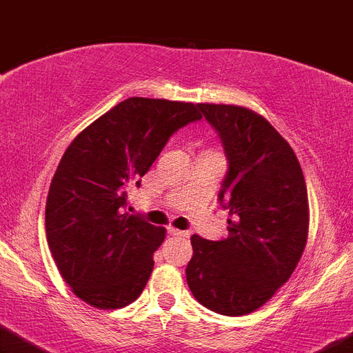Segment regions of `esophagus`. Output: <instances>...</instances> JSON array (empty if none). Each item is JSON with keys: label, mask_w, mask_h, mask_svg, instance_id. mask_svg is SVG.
<instances>
[{"label": "esophagus", "mask_w": 353, "mask_h": 353, "mask_svg": "<svg viewBox=\"0 0 353 353\" xmlns=\"http://www.w3.org/2000/svg\"><path fill=\"white\" fill-rule=\"evenodd\" d=\"M167 232H169L170 236H176V237H188V232L179 230V228H174V227H167Z\"/></svg>", "instance_id": "esophagus-1"}]
</instances>
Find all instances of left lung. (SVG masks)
I'll list each match as a JSON object with an SVG mask.
<instances>
[{
    "mask_svg": "<svg viewBox=\"0 0 353 353\" xmlns=\"http://www.w3.org/2000/svg\"><path fill=\"white\" fill-rule=\"evenodd\" d=\"M220 133L228 172L218 193L228 237L192 236L186 281L202 306L227 316L268 303L295 271L307 241L310 205L294 149L255 110L199 103Z\"/></svg>",
    "mask_w": 353,
    "mask_h": 353,
    "instance_id": "obj_1",
    "label": "left lung"
}]
</instances>
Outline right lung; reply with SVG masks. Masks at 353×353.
Returning <instances> with one entry per match:
<instances>
[{
    "label": "right lung",
    "mask_w": 353,
    "mask_h": 353,
    "mask_svg": "<svg viewBox=\"0 0 353 353\" xmlns=\"http://www.w3.org/2000/svg\"><path fill=\"white\" fill-rule=\"evenodd\" d=\"M196 107L132 97L82 130L63 154L47 195V243L61 278L90 306L125 307L144 290L165 228L125 212L128 190L174 132L202 117Z\"/></svg>",
    "instance_id": "add662e5"
}]
</instances>
